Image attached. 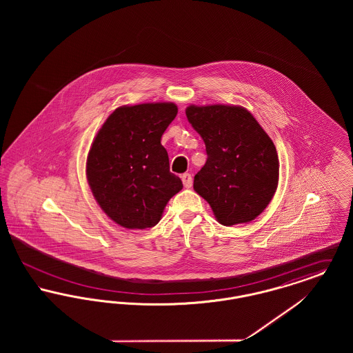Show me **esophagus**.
I'll return each mask as SVG.
<instances>
[{"label": "esophagus", "mask_w": 353, "mask_h": 353, "mask_svg": "<svg viewBox=\"0 0 353 353\" xmlns=\"http://www.w3.org/2000/svg\"><path fill=\"white\" fill-rule=\"evenodd\" d=\"M181 180H183V184H184L185 188H190L192 186V176L189 173H184L181 176Z\"/></svg>", "instance_id": "1"}]
</instances>
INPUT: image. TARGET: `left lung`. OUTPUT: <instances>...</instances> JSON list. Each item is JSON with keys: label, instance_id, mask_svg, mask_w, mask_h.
I'll return each instance as SVG.
<instances>
[{"label": "left lung", "instance_id": "1", "mask_svg": "<svg viewBox=\"0 0 353 353\" xmlns=\"http://www.w3.org/2000/svg\"><path fill=\"white\" fill-rule=\"evenodd\" d=\"M206 147L194 190L209 202L221 225L256 219L278 186L276 148L252 114L239 105H189L185 111Z\"/></svg>", "mask_w": 353, "mask_h": 353}]
</instances>
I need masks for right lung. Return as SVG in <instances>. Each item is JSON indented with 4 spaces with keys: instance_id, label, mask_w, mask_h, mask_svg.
<instances>
[{
    "instance_id": "add662e5",
    "label": "right lung",
    "mask_w": 353,
    "mask_h": 353,
    "mask_svg": "<svg viewBox=\"0 0 353 353\" xmlns=\"http://www.w3.org/2000/svg\"><path fill=\"white\" fill-rule=\"evenodd\" d=\"M176 115L174 103L123 105L92 141L85 165L88 185L103 212L123 228L154 226L169 200L183 189L161 145Z\"/></svg>"
}]
</instances>
